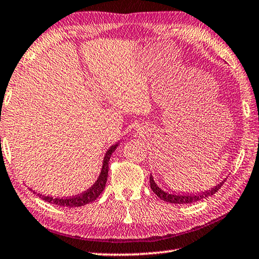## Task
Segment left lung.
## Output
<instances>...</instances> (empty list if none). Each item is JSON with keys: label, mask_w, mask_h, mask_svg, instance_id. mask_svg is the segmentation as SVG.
Returning a JSON list of instances; mask_svg holds the SVG:
<instances>
[{"label": "left lung", "mask_w": 259, "mask_h": 259, "mask_svg": "<svg viewBox=\"0 0 259 259\" xmlns=\"http://www.w3.org/2000/svg\"><path fill=\"white\" fill-rule=\"evenodd\" d=\"M224 182H221L219 185H216L215 188H212L211 190H208V191H205L202 193H196V194H192V193H185V194H182V193H169L167 191H164V190L160 189L158 185L155 183V181H153L152 176L150 175V187H151V190L153 192H155L158 198H160L161 200L164 201H167L169 203H191V202H196V201H199L201 200V199H205V198H208L212 196V194H215L219 190L221 189L222 185H223Z\"/></svg>", "instance_id": "left-lung-1"}]
</instances>
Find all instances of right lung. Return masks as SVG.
<instances>
[{
  "instance_id": "right-lung-1",
  "label": "right lung",
  "mask_w": 259,
  "mask_h": 259,
  "mask_svg": "<svg viewBox=\"0 0 259 259\" xmlns=\"http://www.w3.org/2000/svg\"><path fill=\"white\" fill-rule=\"evenodd\" d=\"M118 143L115 146H111L107 151L106 156H104L103 159V166L101 169V174H100L99 179L97 182H95L92 187L89 190H86L83 193L78 194V196L74 197H67V198H53L50 196H42V194H37L39 198H42L43 200L48 201L50 203H54V205H58L60 207H80L84 205H88V203L94 201L101 192L103 191L104 187H106L107 179H108V169H109V160H110V157L112 152L116 150Z\"/></svg>"
}]
</instances>
